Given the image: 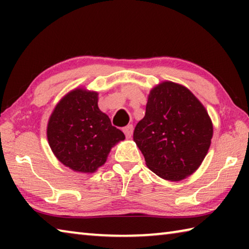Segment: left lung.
I'll use <instances>...</instances> for the list:
<instances>
[{"instance_id": "1", "label": "left lung", "mask_w": 249, "mask_h": 249, "mask_svg": "<svg viewBox=\"0 0 249 249\" xmlns=\"http://www.w3.org/2000/svg\"><path fill=\"white\" fill-rule=\"evenodd\" d=\"M99 93L74 89L53 108L47 125V140L62 165L83 174H93L107 162L109 151L125 140L99 108Z\"/></svg>"}]
</instances>
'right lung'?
<instances>
[{"mask_svg": "<svg viewBox=\"0 0 249 249\" xmlns=\"http://www.w3.org/2000/svg\"><path fill=\"white\" fill-rule=\"evenodd\" d=\"M212 136L205 107L188 89L170 81L151 89L144 119L134 130L147 167L169 181L185 179L201 166Z\"/></svg>", "mask_w": 249, "mask_h": 249, "instance_id": "1", "label": "right lung"}]
</instances>
